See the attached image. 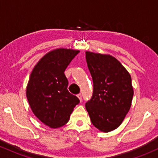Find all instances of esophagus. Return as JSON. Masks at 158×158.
Returning a JSON list of instances; mask_svg holds the SVG:
<instances>
[{
  "instance_id": "34e87169",
  "label": "esophagus",
  "mask_w": 158,
  "mask_h": 158,
  "mask_svg": "<svg viewBox=\"0 0 158 158\" xmlns=\"http://www.w3.org/2000/svg\"><path fill=\"white\" fill-rule=\"evenodd\" d=\"M77 97L79 98V100H80V102H81V94H78V95H77Z\"/></svg>"
}]
</instances>
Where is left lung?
Returning a JSON list of instances; mask_svg holds the SVG:
<instances>
[{"label": "left lung", "mask_w": 158, "mask_h": 158, "mask_svg": "<svg viewBox=\"0 0 158 158\" xmlns=\"http://www.w3.org/2000/svg\"><path fill=\"white\" fill-rule=\"evenodd\" d=\"M94 82L91 99L85 105L92 124L102 132L120 126L131 106V77L119 61L109 54L85 52Z\"/></svg>", "instance_id": "8db88e82"}]
</instances>
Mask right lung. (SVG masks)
I'll return each mask as SVG.
<instances>
[{
  "label": "right lung",
  "instance_id": "obj_1",
  "mask_svg": "<svg viewBox=\"0 0 158 158\" xmlns=\"http://www.w3.org/2000/svg\"><path fill=\"white\" fill-rule=\"evenodd\" d=\"M79 52L57 48L41 58L34 67L27 83L26 95L35 116L52 128L64 126L79 99L68 90L64 72Z\"/></svg>",
  "mask_w": 158,
  "mask_h": 158
}]
</instances>
